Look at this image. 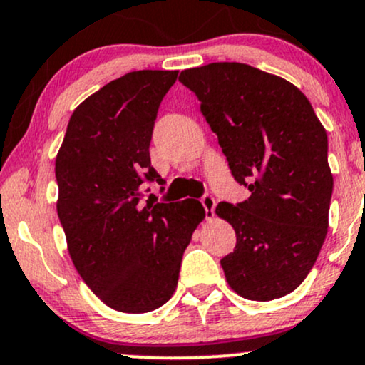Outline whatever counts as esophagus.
Segmentation results:
<instances>
[{
    "label": "esophagus",
    "instance_id": "1",
    "mask_svg": "<svg viewBox=\"0 0 365 365\" xmlns=\"http://www.w3.org/2000/svg\"><path fill=\"white\" fill-rule=\"evenodd\" d=\"M201 205H203L205 212H207V218H213V210H215V198L212 195H205L201 198Z\"/></svg>",
    "mask_w": 365,
    "mask_h": 365
}]
</instances>
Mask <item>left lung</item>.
Returning a JSON list of instances; mask_svg holds the SVG:
<instances>
[{"label":"left lung","mask_w":365,"mask_h":365,"mask_svg":"<svg viewBox=\"0 0 365 365\" xmlns=\"http://www.w3.org/2000/svg\"><path fill=\"white\" fill-rule=\"evenodd\" d=\"M179 81L196 93L235 181L251 191L215 208L237 239L220 261L227 284L250 301L294 292L328 232L327 130L295 85L250 64L210 63L181 71Z\"/></svg>","instance_id":"obj_1"}]
</instances>
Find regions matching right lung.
I'll return each instance as SVG.
<instances>
[{
    "label": "right lung",
    "mask_w": 365,
    "mask_h": 365,
    "mask_svg": "<svg viewBox=\"0 0 365 365\" xmlns=\"http://www.w3.org/2000/svg\"><path fill=\"white\" fill-rule=\"evenodd\" d=\"M178 71L109 81L73 110L58 155V210L70 258L110 309L141 314L178 287L182 252L205 218L200 201L141 205V184L164 179L150 162L158 106Z\"/></svg>",
    "instance_id": "1"
}]
</instances>
